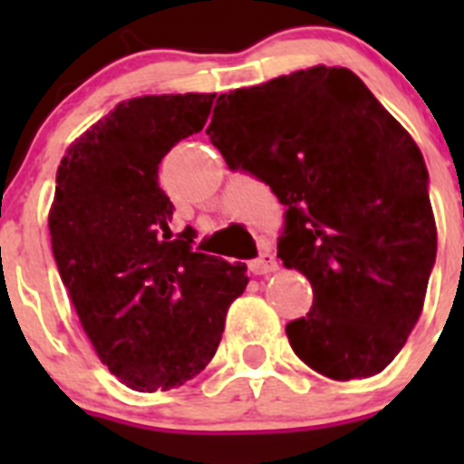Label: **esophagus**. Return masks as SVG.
I'll list each match as a JSON object with an SVG mask.
<instances>
[{
	"label": "esophagus",
	"instance_id": "1",
	"mask_svg": "<svg viewBox=\"0 0 464 464\" xmlns=\"http://www.w3.org/2000/svg\"><path fill=\"white\" fill-rule=\"evenodd\" d=\"M248 267H251V272L257 274V276H260V274L276 272L278 269L276 256H274L272 251H262L256 260H251V265H248Z\"/></svg>",
	"mask_w": 464,
	"mask_h": 464
}]
</instances>
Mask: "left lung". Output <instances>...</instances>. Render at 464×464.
Masks as SVG:
<instances>
[{"label": "left lung", "instance_id": "obj_1", "mask_svg": "<svg viewBox=\"0 0 464 464\" xmlns=\"http://www.w3.org/2000/svg\"><path fill=\"white\" fill-rule=\"evenodd\" d=\"M207 134L229 169L285 207L278 257L314 288L306 318L285 327L297 358L334 381L385 370L423 311L437 257L416 141L343 67L220 94Z\"/></svg>", "mask_w": 464, "mask_h": 464}]
</instances>
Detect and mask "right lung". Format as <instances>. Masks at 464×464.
I'll return each mask as SVG.
<instances>
[{
	"mask_svg": "<svg viewBox=\"0 0 464 464\" xmlns=\"http://www.w3.org/2000/svg\"><path fill=\"white\" fill-rule=\"evenodd\" d=\"M216 94L122 102L76 139L57 167L53 256L102 362L132 391L179 388L213 358L246 265L192 251L169 232L174 204L158 167L202 132Z\"/></svg>",
	"mask_w": 464,
	"mask_h": 464,
	"instance_id": "right-lung-1",
	"label": "right lung"
}]
</instances>
